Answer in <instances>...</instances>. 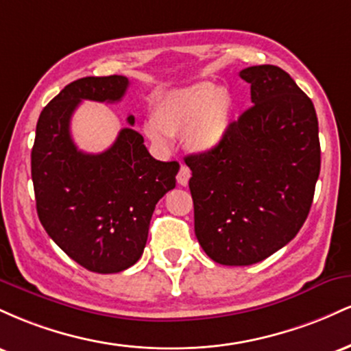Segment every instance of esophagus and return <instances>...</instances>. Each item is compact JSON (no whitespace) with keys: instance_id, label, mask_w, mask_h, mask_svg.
<instances>
[{"instance_id":"esophagus-1","label":"esophagus","mask_w":351,"mask_h":351,"mask_svg":"<svg viewBox=\"0 0 351 351\" xmlns=\"http://www.w3.org/2000/svg\"><path fill=\"white\" fill-rule=\"evenodd\" d=\"M189 178H191V171H189V168L186 165H181L180 171H178V176H176V180H178V183L181 186H186Z\"/></svg>"}]
</instances>
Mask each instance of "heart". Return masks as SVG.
I'll list each match as a JSON object with an SVG mask.
<instances>
[{
    "label": "heart",
    "instance_id": "heart-1",
    "mask_svg": "<svg viewBox=\"0 0 351 351\" xmlns=\"http://www.w3.org/2000/svg\"><path fill=\"white\" fill-rule=\"evenodd\" d=\"M234 99L228 88L211 82L173 88L153 102L152 120L143 125L153 145L167 148L171 135L183 134V143L193 153H211L231 132Z\"/></svg>",
    "mask_w": 351,
    "mask_h": 351
}]
</instances>
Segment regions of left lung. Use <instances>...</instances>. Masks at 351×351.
I'll return each instance as SVG.
<instances>
[{
    "instance_id": "8db88e82",
    "label": "left lung",
    "mask_w": 351,
    "mask_h": 351,
    "mask_svg": "<svg viewBox=\"0 0 351 351\" xmlns=\"http://www.w3.org/2000/svg\"><path fill=\"white\" fill-rule=\"evenodd\" d=\"M252 106L211 153L188 155L195 234L217 264L251 265L289 244L307 219L320 175L315 108L277 66L239 72Z\"/></svg>"
}]
</instances>
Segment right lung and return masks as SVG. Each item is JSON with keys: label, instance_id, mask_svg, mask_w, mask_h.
<instances>
[{"label": "right lung", "instance_id": "add662e5", "mask_svg": "<svg viewBox=\"0 0 351 351\" xmlns=\"http://www.w3.org/2000/svg\"><path fill=\"white\" fill-rule=\"evenodd\" d=\"M123 75L74 80L43 108L31 152L36 209L51 239L72 261L99 274L134 265L143 254L156 203L175 188L178 162H158L143 136L122 128L102 153H84L71 136L82 100L119 102ZM127 122L135 123L134 115Z\"/></svg>", "mask_w": 351, "mask_h": 351}]
</instances>
